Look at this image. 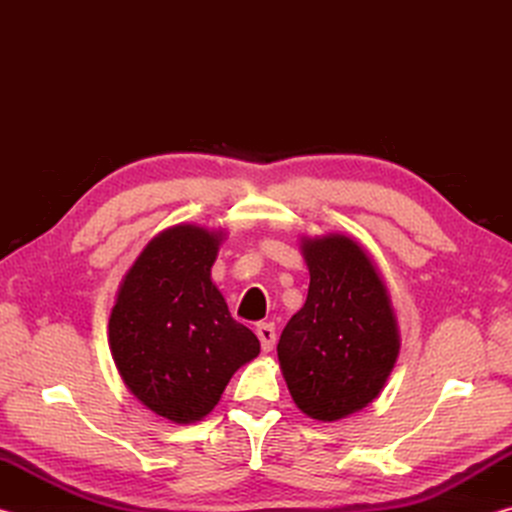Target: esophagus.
<instances>
[{
	"label": "esophagus",
	"instance_id": "esophagus-1",
	"mask_svg": "<svg viewBox=\"0 0 512 512\" xmlns=\"http://www.w3.org/2000/svg\"><path fill=\"white\" fill-rule=\"evenodd\" d=\"M255 332H257L259 343H262V350L271 352L275 348V325L273 323H259Z\"/></svg>",
	"mask_w": 512,
	"mask_h": 512
}]
</instances>
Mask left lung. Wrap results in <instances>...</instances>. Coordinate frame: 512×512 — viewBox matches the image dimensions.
<instances>
[{"mask_svg": "<svg viewBox=\"0 0 512 512\" xmlns=\"http://www.w3.org/2000/svg\"><path fill=\"white\" fill-rule=\"evenodd\" d=\"M307 300L277 343V359L298 409L320 422L361 411L384 388L400 354L391 298L357 241L302 239Z\"/></svg>", "mask_w": 512, "mask_h": 512, "instance_id": "1", "label": "left lung"}]
</instances>
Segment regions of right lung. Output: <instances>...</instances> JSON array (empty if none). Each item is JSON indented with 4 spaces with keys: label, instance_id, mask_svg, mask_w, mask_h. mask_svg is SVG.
<instances>
[{
    "label": "right lung",
    "instance_id": "right-lung-1",
    "mask_svg": "<svg viewBox=\"0 0 512 512\" xmlns=\"http://www.w3.org/2000/svg\"><path fill=\"white\" fill-rule=\"evenodd\" d=\"M223 232L180 223L153 237L121 282L110 352L146 409L176 424L203 420L230 377L259 354L212 282Z\"/></svg>",
    "mask_w": 512,
    "mask_h": 512
}]
</instances>
